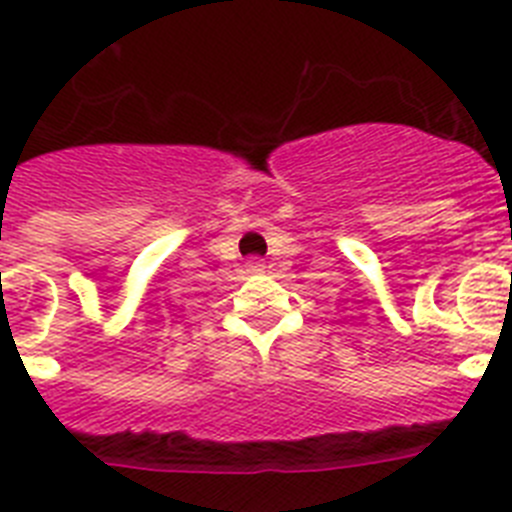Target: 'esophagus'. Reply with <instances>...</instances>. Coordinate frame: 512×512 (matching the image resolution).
<instances>
[{"label": "esophagus", "instance_id": "obj_1", "mask_svg": "<svg viewBox=\"0 0 512 512\" xmlns=\"http://www.w3.org/2000/svg\"><path fill=\"white\" fill-rule=\"evenodd\" d=\"M261 266H264V264H261V261H256V259L248 261V269H251V272H261Z\"/></svg>", "mask_w": 512, "mask_h": 512}]
</instances>
